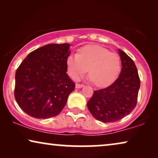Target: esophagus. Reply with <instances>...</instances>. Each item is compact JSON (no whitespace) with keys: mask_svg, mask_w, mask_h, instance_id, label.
Here are the masks:
<instances>
[{"mask_svg":"<svg viewBox=\"0 0 158 158\" xmlns=\"http://www.w3.org/2000/svg\"><path fill=\"white\" fill-rule=\"evenodd\" d=\"M83 86H84L83 84H80V83L75 84V88H81L82 87H83Z\"/></svg>","mask_w":158,"mask_h":158,"instance_id":"esophagus-1","label":"esophagus"}]
</instances>
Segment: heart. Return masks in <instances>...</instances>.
Here are the masks:
<instances>
[{
  "label": "heart",
  "instance_id": "heart-1",
  "mask_svg": "<svg viewBox=\"0 0 158 158\" xmlns=\"http://www.w3.org/2000/svg\"><path fill=\"white\" fill-rule=\"evenodd\" d=\"M70 76L77 80L88 72V76L98 87H107L117 78L121 70L117 54L99 45H86L78 49L77 55H69L66 60Z\"/></svg>",
  "mask_w": 158,
  "mask_h": 158
}]
</instances>
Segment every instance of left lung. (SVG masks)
Segmentation results:
<instances>
[{"label":"left lung","instance_id":"left-lung-1","mask_svg":"<svg viewBox=\"0 0 158 158\" xmlns=\"http://www.w3.org/2000/svg\"><path fill=\"white\" fill-rule=\"evenodd\" d=\"M122 70L111 85L95 90L88 101V109L96 119L104 123L115 122L128 115L137 102L140 80L135 62L118 49Z\"/></svg>","mask_w":158,"mask_h":158}]
</instances>
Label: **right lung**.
I'll return each mask as SVG.
<instances>
[{
	"label": "right lung",
	"mask_w": 158,
	"mask_h": 158,
	"mask_svg": "<svg viewBox=\"0 0 158 158\" xmlns=\"http://www.w3.org/2000/svg\"><path fill=\"white\" fill-rule=\"evenodd\" d=\"M70 44H49L30 52L16 70L14 96L19 107L36 118L58 115L75 84L67 74Z\"/></svg>",
	"instance_id": "right-lung-1"
}]
</instances>
